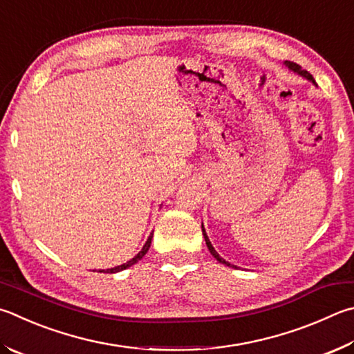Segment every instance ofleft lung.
I'll list each match as a JSON object with an SVG mask.
<instances>
[{"label": "left lung", "mask_w": 354, "mask_h": 354, "mask_svg": "<svg viewBox=\"0 0 354 354\" xmlns=\"http://www.w3.org/2000/svg\"><path fill=\"white\" fill-rule=\"evenodd\" d=\"M286 65H288V68L289 69H292L294 73H299L300 75H304V77H306L308 80H311V82H314V79H313V75L308 73V71H305V69H301V66H299L297 63H294V62H286ZM203 235H204V239H205V244H207V248H209V250H210V254L215 257V259L220 261V263H223V265H226V266H230V263H227L226 260H223L220 255H218V252L216 250L214 249V246H212V243H210V240L207 239V234H205V230H204V226H203Z\"/></svg>", "instance_id": "1"}]
</instances>
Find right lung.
<instances>
[{
  "label": "right lung",
  "instance_id": "right-lung-1",
  "mask_svg": "<svg viewBox=\"0 0 354 354\" xmlns=\"http://www.w3.org/2000/svg\"><path fill=\"white\" fill-rule=\"evenodd\" d=\"M151 239H153V234L149 236V240H147V243L144 244V248H142V250H140V252L134 257V259H131L130 261H127V263H124V265H120V266H115V268H111V269H102V271H99V272H106V274H114V272H119V271H124V269H127V268H130V266H133L134 263H138L140 259H142V257L147 254V250H149V248H150V244H151Z\"/></svg>",
  "mask_w": 354,
  "mask_h": 354
}]
</instances>
